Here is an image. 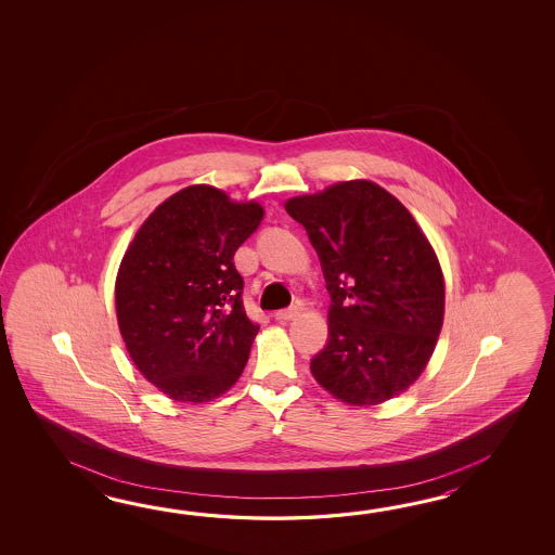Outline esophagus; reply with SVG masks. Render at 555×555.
<instances>
[{
  "mask_svg": "<svg viewBox=\"0 0 555 555\" xmlns=\"http://www.w3.org/2000/svg\"><path fill=\"white\" fill-rule=\"evenodd\" d=\"M299 307H287V309H282V311H275V315L273 318L278 319V321H292V319L297 318L299 315Z\"/></svg>",
  "mask_w": 555,
  "mask_h": 555,
  "instance_id": "esophagus-1",
  "label": "esophagus"
}]
</instances>
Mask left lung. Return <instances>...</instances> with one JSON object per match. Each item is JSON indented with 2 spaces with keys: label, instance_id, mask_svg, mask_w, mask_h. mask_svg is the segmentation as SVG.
Listing matches in <instances>:
<instances>
[{
  "label": "left lung",
  "instance_id": "8db88e82",
  "mask_svg": "<svg viewBox=\"0 0 555 555\" xmlns=\"http://www.w3.org/2000/svg\"><path fill=\"white\" fill-rule=\"evenodd\" d=\"M318 251L331 295L319 385L373 406L423 375L444 321V275L413 214L371 180L335 182L285 202Z\"/></svg>",
  "mask_w": 555,
  "mask_h": 555
}]
</instances>
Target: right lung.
I'll list each match as a JSON object with an SVG mask.
<instances>
[{
    "instance_id": "obj_1",
    "label": "right lung",
    "mask_w": 555,
    "mask_h": 555,
    "mask_svg": "<svg viewBox=\"0 0 555 555\" xmlns=\"http://www.w3.org/2000/svg\"><path fill=\"white\" fill-rule=\"evenodd\" d=\"M261 218L260 202L192 184L158 204L125 251L118 331L142 377L168 399H218L248 363L260 327L242 304L234 254Z\"/></svg>"
}]
</instances>
